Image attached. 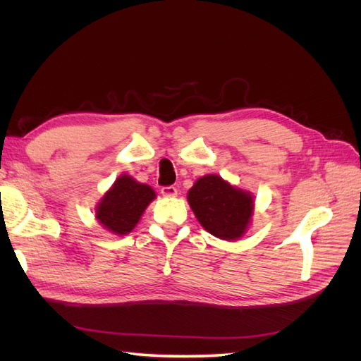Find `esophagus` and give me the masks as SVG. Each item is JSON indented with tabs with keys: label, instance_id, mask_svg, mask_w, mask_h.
<instances>
[{
	"label": "esophagus",
	"instance_id": "1",
	"mask_svg": "<svg viewBox=\"0 0 361 361\" xmlns=\"http://www.w3.org/2000/svg\"><path fill=\"white\" fill-rule=\"evenodd\" d=\"M161 194L164 195V197H176L178 190L174 187H162Z\"/></svg>",
	"mask_w": 361,
	"mask_h": 361
}]
</instances>
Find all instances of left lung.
Here are the masks:
<instances>
[{
  "instance_id": "left-lung-1",
  "label": "left lung",
  "mask_w": 361,
  "mask_h": 361,
  "mask_svg": "<svg viewBox=\"0 0 361 361\" xmlns=\"http://www.w3.org/2000/svg\"><path fill=\"white\" fill-rule=\"evenodd\" d=\"M188 203L206 232L224 241L244 236L255 211V195L218 174H206L188 191Z\"/></svg>"
}]
</instances>
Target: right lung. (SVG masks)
<instances>
[{"mask_svg":"<svg viewBox=\"0 0 361 361\" xmlns=\"http://www.w3.org/2000/svg\"><path fill=\"white\" fill-rule=\"evenodd\" d=\"M155 199L157 192L147 183L122 174L97 202L94 216L108 232L123 236L134 231L146 207Z\"/></svg>","mask_w":361,"mask_h":361,"instance_id":"1","label":"right lung"}]
</instances>
